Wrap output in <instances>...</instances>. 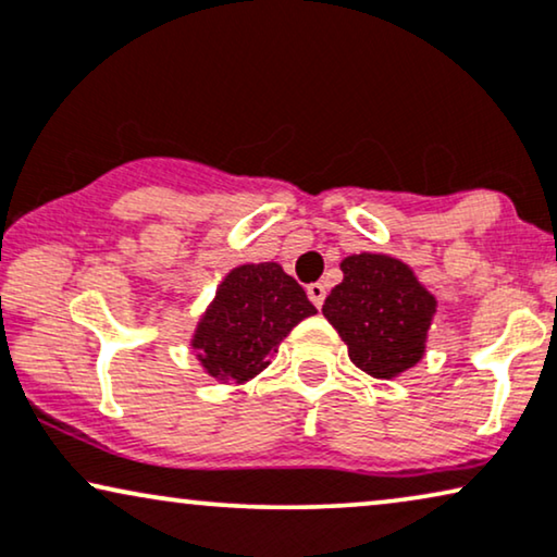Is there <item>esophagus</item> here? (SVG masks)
I'll list each match as a JSON object with an SVG mask.
<instances>
[{
  "mask_svg": "<svg viewBox=\"0 0 557 557\" xmlns=\"http://www.w3.org/2000/svg\"><path fill=\"white\" fill-rule=\"evenodd\" d=\"M308 298H310V302H313L315 308H321L323 300H325V285H321V283L308 285Z\"/></svg>",
  "mask_w": 557,
  "mask_h": 557,
  "instance_id": "1",
  "label": "esophagus"
}]
</instances>
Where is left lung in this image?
Segmentation results:
<instances>
[{"instance_id": "left-lung-1", "label": "left lung", "mask_w": 557, "mask_h": 557, "mask_svg": "<svg viewBox=\"0 0 557 557\" xmlns=\"http://www.w3.org/2000/svg\"><path fill=\"white\" fill-rule=\"evenodd\" d=\"M323 315L348 346V359L376 380H392L425 354L435 298L405 262L387 255H351Z\"/></svg>"}]
</instances>
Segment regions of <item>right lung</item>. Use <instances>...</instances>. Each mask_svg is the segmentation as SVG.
<instances>
[{"mask_svg":"<svg viewBox=\"0 0 557 557\" xmlns=\"http://www.w3.org/2000/svg\"><path fill=\"white\" fill-rule=\"evenodd\" d=\"M315 306L277 262L234 267L201 315L190 346L221 382H249L270 367L283 338Z\"/></svg>","mask_w":557,"mask_h":557,"instance_id":"add662e5","label":"right lung"}]
</instances>
